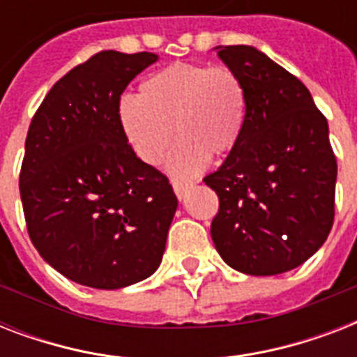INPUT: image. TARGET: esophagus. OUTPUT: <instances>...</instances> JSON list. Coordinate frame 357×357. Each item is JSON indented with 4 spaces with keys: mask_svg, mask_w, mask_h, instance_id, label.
Masks as SVG:
<instances>
[{
    "mask_svg": "<svg viewBox=\"0 0 357 357\" xmlns=\"http://www.w3.org/2000/svg\"><path fill=\"white\" fill-rule=\"evenodd\" d=\"M172 187H174V192L178 196L179 200H183L187 192L192 189V183H183V181H178V179H174L172 181Z\"/></svg>",
    "mask_w": 357,
    "mask_h": 357,
    "instance_id": "esophagus-1",
    "label": "esophagus"
}]
</instances>
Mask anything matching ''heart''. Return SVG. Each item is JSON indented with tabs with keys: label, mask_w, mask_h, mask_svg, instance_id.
I'll use <instances>...</instances> for the list:
<instances>
[{
	"label": "heart",
	"mask_w": 357,
	"mask_h": 357,
	"mask_svg": "<svg viewBox=\"0 0 357 357\" xmlns=\"http://www.w3.org/2000/svg\"><path fill=\"white\" fill-rule=\"evenodd\" d=\"M244 89L226 66L176 63L142 81L139 98H123L119 120L129 148L144 165H157L172 142L168 172L192 178L209 155L237 144L244 122Z\"/></svg>",
	"instance_id": "1"
}]
</instances>
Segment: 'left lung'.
Wrapping results in <instances>:
<instances>
[{"label":"left lung","instance_id":"8db88e82","mask_svg":"<svg viewBox=\"0 0 357 357\" xmlns=\"http://www.w3.org/2000/svg\"><path fill=\"white\" fill-rule=\"evenodd\" d=\"M243 83L244 122L217 172L215 248L231 268L274 276L307 261L333 224L337 161L324 114L293 74L254 46H217Z\"/></svg>","mask_w":357,"mask_h":357}]
</instances>
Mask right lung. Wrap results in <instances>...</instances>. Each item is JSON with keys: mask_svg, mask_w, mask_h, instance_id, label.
<instances>
[{"mask_svg": "<svg viewBox=\"0 0 357 357\" xmlns=\"http://www.w3.org/2000/svg\"><path fill=\"white\" fill-rule=\"evenodd\" d=\"M155 53H96L53 85L31 122L20 172L29 237L72 282L122 289L159 268L178 209L172 185L139 161L119 120L129 81Z\"/></svg>", "mask_w": 357, "mask_h": 357, "instance_id": "1", "label": "right lung"}]
</instances>
